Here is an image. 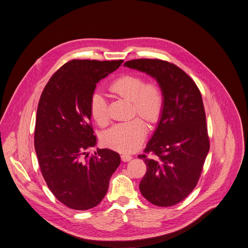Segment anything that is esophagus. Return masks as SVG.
Here are the masks:
<instances>
[{
  "label": "esophagus",
  "instance_id": "34e87169",
  "mask_svg": "<svg viewBox=\"0 0 248 248\" xmlns=\"http://www.w3.org/2000/svg\"><path fill=\"white\" fill-rule=\"evenodd\" d=\"M121 160H122L123 162H129V161H131V160H132V156H129V155H125V154H123V155H121Z\"/></svg>",
  "mask_w": 248,
  "mask_h": 248
}]
</instances>
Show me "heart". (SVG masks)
<instances>
[{"instance_id":"b5f03b06","label":"heart","mask_w":248,"mask_h":248,"mask_svg":"<svg viewBox=\"0 0 248 248\" xmlns=\"http://www.w3.org/2000/svg\"><path fill=\"white\" fill-rule=\"evenodd\" d=\"M109 89L119 96L132 100L135 113L151 123H157L164 112L165 96L161 87L156 83H147L139 74L128 73L113 80ZM90 112L99 125L109 121V105L106 98L95 92L90 100ZM148 134V127L143 119L135 118L117 123L103 132L102 143L121 153H132L141 147Z\"/></svg>"}]
</instances>
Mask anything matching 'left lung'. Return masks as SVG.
<instances>
[{
	"instance_id": "1",
	"label": "left lung",
	"mask_w": 248,
	"mask_h": 248,
	"mask_svg": "<svg viewBox=\"0 0 248 248\" xmlns=\"http://www.w3.org/2000/svg\"><path fill=\"white\" fill-rule=\"evenodd\" d=\"M124 65L154 78L164 92L163 115L145 154L138 156L147 166L139 188L151 203L175 205L196 187L209 151L202 94L195 81L174 63L140 59ZM150 153L155 157L149 158Z\"/></svg>"
}]
</instances>
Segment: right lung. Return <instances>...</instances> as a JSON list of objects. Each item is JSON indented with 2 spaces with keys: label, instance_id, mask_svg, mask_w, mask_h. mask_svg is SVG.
I'll use <instances>...</instances> for the list:
<instances>
[{
  "label": "right lung",
  "instance_id": "obj_1",
  "mask_svg": "<svg viewBox=\"0 0 248 248\" xmlns=\"http://www.w3.org/2000/svg\"><path fill=\"white\" fill-rule=\"evenodd\" d=\"M123 61L72 60L46 83L39 101L34 148L41 170L54 197L78 211L96 206L107 193L120 156L96 145L90 123V100L96 84Z\"/></svg>",
  "mask_w": 248,
  "mask_h": 248
}]
</instances>
